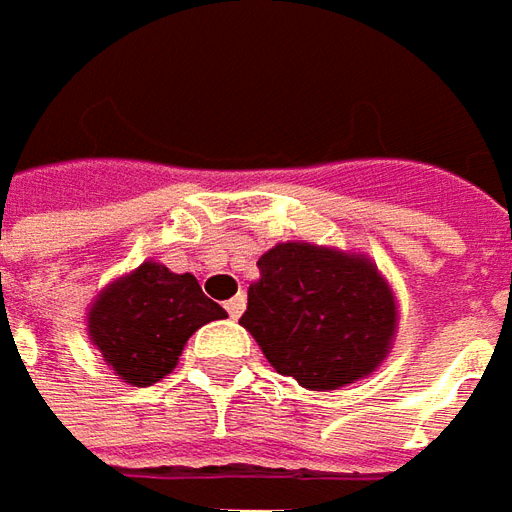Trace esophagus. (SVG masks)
<instances>
[{
    "instance_id": "esophagus-1",
    "label": "esophagus",
    "mask_w": 512,
    "mask_h": 512,
    "mask_svg": "<svg viewBox=\"0 0 512 512\" xmlns=\"http://www.w3.org/2000/svg\"><path fill=\"white\" fill-rule=\"evenodd\" d=\"M224 308H227V314L232 316V319H238V316L243 314V308H246V297H243V294H238V297H232V300H229Z\"/></svg>"
}]
</instances>
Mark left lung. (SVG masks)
<instances>
[{
	"label": "left lung",
	"instance_id": "obj_1",
	"mask_svg": "<svg viewBox=\"0 0 512 512\" xmlns=\"http://www.w3.org/2000/svg\"><path fill=\"white\" fill-rule=\"evenodd\" d=\"M257 269L241 325L277 373L330 392L381 367L398 305L370 257L288 241L260 257Z\"/></svg>",
	"mask_w": 512,
	"mask_h": 512
}]
</instances>
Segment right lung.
Returning a JSON list of instances; mask_svg holds the SVG:
<instances>
[{
    "label": "right lung",
    "instance_id": "add662e5",
    "mask_svg": "<svg viewBox=\"0 0 512 512\" xmlns=\"http://www.w3.org/2000/svg\"><path fill=\"white\" fill-rule=\"evenodd\" d=\"M224 316L227 311L201 291L193 274H173L145 260L97 294L86 325L114 375L131 387H151L173 373L201 325Z\"/></svg>",
    "mask_w": 512,
    "mask_h": 512
}]
</instances>
